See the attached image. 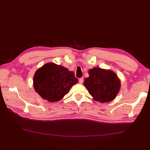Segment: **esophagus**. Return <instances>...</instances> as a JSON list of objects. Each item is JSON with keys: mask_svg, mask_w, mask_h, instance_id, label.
<instances>
[{"mask_svg": "<svg viewBox=\"0 0 150 150\" xmlns=\"http://www.w3.org/2000/svg\"><path fill=\"white\" fill-rule=\"evenodd\" d=\"M83 81H84V79H83V78H79V83H80V84H83Z\"/></svg>", "mask_w": 150, "mask_h": 150, "instance_id": "1", "label": "esophagus"}]
</instances>
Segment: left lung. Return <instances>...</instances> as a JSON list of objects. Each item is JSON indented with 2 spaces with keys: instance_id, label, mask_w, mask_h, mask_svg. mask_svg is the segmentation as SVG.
<instances>
[{
  "instance_id": "left-lung-1",
  "label": "left lung",
  "mask_w": 150,
  "mask_h": 150,
  "mask_svg": "<svg viewBox=\"0 0 150 150\" xmlns=\"http://www.w3.org/2000/svg\"><path fill=\"white\" fill-rule=\"evenodd\" d=\"M89 74L83 84L94 100L106 103L115 99L120 91L121 83L114 72L94 67L89 71Z\"/></svg>"
}]
</instances>
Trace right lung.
I'll return each instance as SVG.
<instances>
[{"label": "right lung", "instance_id": "obj_1", "mask_svg": "<svg viewBox=\"0 0 150 150\" xmlns=\"http://www.w3.org/2000/svg\"><path fill=\"white\" fill-rule=\"evenodd\" d=\"M33 80L35 91L49 102L61 100L78 82L73 72L52 62L47 63L37 70Z\"/></svg>", "mask_w": 150, "mask_h": 150}]
</instances>
